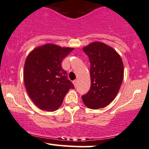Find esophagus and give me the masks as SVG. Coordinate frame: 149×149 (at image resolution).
Here are the masks:
<instances>
[{
    "label": "esophagus",
    "mask_w": 149,
    "mask_h": 149,
    "mask_svg": "<svg viewBox=\"0 0 149 149\" xmlns=\"http://www.w3.org/2000/svg\"><path fill=\"white\" fill-rule=\"evenodd\" d=\"M73 84H74V85L76 87L77 84V79H75V80L73 81Z\"/></svg>",
    "instance_id": "34e87169"
}]
</instances>
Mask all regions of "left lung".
Instances as JSON below:
<instances>
[{
	"label": "left lung",
	"instance_id": "left-lung-1",
	"mask_svg": "<svg viewBox=\"0 0 149 149\" xmlns=\"http://www.w3.org/2000/svg\"><path fill=\"white\" fill-rule=\"evenodd\" d=\"M90 62L91 87L81 96L92 109L107 107L116 97L124 78V65L119 54L104 43L94 42L83 48Z\"/></svg>",
	"mask_w": 149,
	"mask_h": 149
}]
</instances>
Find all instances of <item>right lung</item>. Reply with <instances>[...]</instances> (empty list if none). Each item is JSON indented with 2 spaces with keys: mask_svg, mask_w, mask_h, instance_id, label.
<instances>
[{
  "mask_svg": "<svg viewBox=\"0 0 149 149\" xmlns=\"http://www.w3.org/2000/svg\"><path fill=\"white\" fill-rule=\"evenodd\" d=\"M72 49L46 44L34 49L27 57L23 71L25 88L32 101L41 109L55 111L69 89H74L62 68V60Z\"/></svg>",
  "mask_w": 149,
  "mask_h": 149,
  "instance_id": "right-lung-1",
  "label": "right lung"
}]
</instances>
